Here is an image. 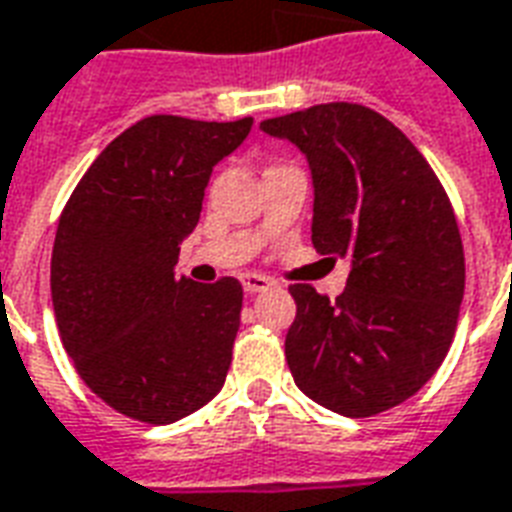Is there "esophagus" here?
<instances>
[{"label":"esophagus","mask_w":512,"mask_h":512,"mask_svg":"<svg viewBox=\"0 0 512 512\" xmlns=\"http://www.w3.org/2000/svg\"><path fill=\"white\" fill-rule=\"evenodd\" d=\"M241 285H244L246 293L255 295V293H263V290H268V287H274V282H271V279L263 274H246L244 279H241Z\"/></svg>","instance_id":"1"}]
</instances>
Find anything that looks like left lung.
<instances>
[{
	"mask_svg": "<svg viewBox=\"0 0 512 512\" xmlns=\"http://www.w3.org/2000/svg\"><path fill=\"white\" fill-rule=\"evenodd\" d=\"M260 130L304 151L314 249L352 266L336 301L290 285L295 385L347 418L391 410L434 377L456 333L464 246L448 192L415 143L358 102L312 105Z\"/></svg>",
	"mask_w": 512,
	"mask_h": 512,
	"instance_id": "8db88e82",
	"label": "left lung"
}]
</instances>
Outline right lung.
Instances as JSON below:
<instances>
[{
    "mask_svg": "<svg viewBox=\"0 0 512 512\" xmlns=\"http://www.w3.org/2000/svg\"><path fill=\"white\" fill-rule=\"evenodd\" d=\"M252 116L157 113L113 138L64 206L51 255L56 325L75 372L108 407L165 426L225 385L244 290L176 279L211 170Z\"/></svg>",
    "mask_w": 512,
    "mask_h": 512,
    "instance_id": "add662e5",
    "label": "right lung"
}]
</instances>
